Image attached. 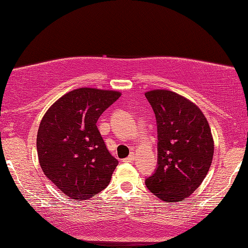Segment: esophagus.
I'll use <instances>...</instances> for the list:
<instances>
[{
  "instance_id": "obj_1",
  "label": "esophagus",
  "mask_w": 248,
  "mask_h": 248,
  "mask_svg": "<svg viewBox=\"0 0 248 248\" xmlns=\"http://www.w3.org/2000/svg\"><path fill=\"white\" fill-rule=\"evenodd\" d=\"M134 158H136V157H134V155L131 154V155H129V156H128L127 158H124V163H133Z\"/></svg>"
}]
</instances>
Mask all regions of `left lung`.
Wrapping results in <instances>:
<instances>
[{"instance_id": "1", "label": "left lung", "mask_w": 248, "mask_h": 248, "mask_svg": "<svg viewBox=\"0 0 248 248\" xmlns=\"http://www.w3.org/2000/svg\"><path fill=\"white\" fill-rule=\"evenodd\" d=\"M157 124V169L145 179L148 189L163 201L189 197L207 176L215 144L202 111L174 92L144 94Z\"/></svg>"}]
</instances>
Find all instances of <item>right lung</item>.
<instances>
[{"label": "right lung", "instance_id": "obj_1", "mask_svg": "<svg viewBox=\"0 0 248 248\" xmlns=\"http://www.w3.org/2000/svg\"><path fill=\"white\" fill-rule=\"evenodd\" d=\"M120 95L90 87L71 91L48 109L39 124L37 152L41 170L74 201L104 190L118 165L96 123Z\"/></svg>", "mask_w": 248, "mask_h": 248}]
</instances>
